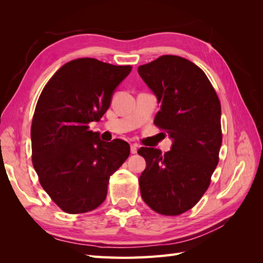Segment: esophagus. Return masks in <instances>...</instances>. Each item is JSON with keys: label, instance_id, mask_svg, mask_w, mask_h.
Masks as SVG:
<instances>
[{"label": "esophagus", "instance_id": "1", "mask_svg": "<svg viewBox=\"0 0 263 263\" xmlns=\"http://www.w3.org/2000/svg\"><path fill=\"white\" fill-rule=\"evenodd\" d=\"M138 152V146L136 143H132L131 144V154H137Z\"/></svg>", "mask_w": 263, "mask_h": 263}]
</instances>
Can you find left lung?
Listing matches in <instances>:
<instances>
[{"label":"left lung","mask_w":263,"mask_h":263,"mask_svg":"<svg viewBox=\"0 0 263 263\" xmlns=\"http://www.w3.org/2000/svg\"><path fill=\"white\" fill-rule=\"evenodd\" d=\"M138 72L160 103L155 125L173 139L164 155L155 148L138 150L147 164L139 177L141 197L160 215H181L202 198L219 161V98L204 72L176 55H163Z\"/></svg>","instance_id":"1"}]
</instances>
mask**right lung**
Segmentation results:
<instances>
[{"instance_id":"obj_1","label":"right lung","mask_w":263,"mask_h":263,"mask_svg":"<svg viewBox=\"0 0 263 263\" xmlns=\"http://www.w3.org/2000/svg\"><path fill=\"white\" fill-rule=\"evenodd\" d=\"M132 70L91 58L72 60L44 87L31 123V159L43 189L68 214L96 209L111 174L130 155L128 143L100 140L89 130Z\"/></svg>"}]
</instances>
